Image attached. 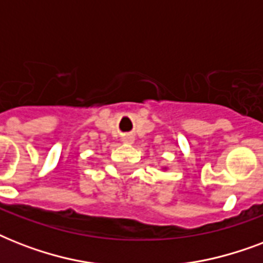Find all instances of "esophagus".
<instances>
[{"label": "esophagus", "mask_w": 263, "mask_h": 263, "mask_svg": "<svg viewBox=\"0 0 263 263\" xmlns=\"http://www.w3.org/2000/svg\"><path fill=\"white\" fill-rule=\"evenodd\" d=\"M123 142H124V143H128V144L134 143V136H132V135H124L123 136Z\"/></svg>", "instance_id": "1"}]
</instances>
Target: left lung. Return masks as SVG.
Segmentation results:
<instances>
[{
  "label": "left lung",
  "mask_w": 263,
  "mask_h": 263,
  "mask_svg": "<svg viewBox=\"0 0 263 263\" xmlns=\"http://www.w3.org/2000/svg\"><path fill=\"white\" fill-rule=\"evenodd\" d=\"M166 169L168 168H166V166H164V168H162V171H166Z\"/></svg>",
  "instance_id": "1"
}]
</instances>
